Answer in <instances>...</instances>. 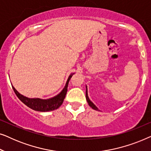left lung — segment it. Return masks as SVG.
Wrapping results in <instances>:
<instances>
[{
  "mask_svg": "<svg viewBox=\"0 0 151 151\" xmlns=\"http://www.w3.org/2000/svg\"><path fill=\"white\" fill-rule=\"evenodd\" d=\"M86 100H87V102H88V105H89V106L91 107L92 109H95V110H96V111H99V109L97 108L96 107V105H95L90 100H89V98H88V93H87V87H86Z\"/></svg>",
  "mask_w": 151,
  "mask_h": 151,
  "instance_id": "obj_1",
  "label": "left lung"
}]
</instances>
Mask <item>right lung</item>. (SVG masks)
Masks as SVG:
<instances>
[{
    "label": "right lung",
    "instance_id": "add662e5",
    "mask_svg": "<svg viewBox=\"0 0 151 151\" xmlns=\"http://www.w3.org/2000/svg\"><path fill=\"white\" fill-rule=\"evenodd\" d=\"M73 74L74 73H71L69 76L65 88H63V90L58 95H57L56 96L53 97L52 98L47 99V100H42V99L40 98H28L19 93L14 86H12V88H13L14 92H15L18 98H19V100L22 102H23L26 106L29 107L30 109H33V110L40 111V112H47V111H53L58 109L63 103L64 99L65 98V96L67 92L69 82Z\"/></svg>",
    "mask_w": 151,
    "mask_h": 151
}]
</instances>
